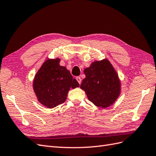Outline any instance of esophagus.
<instances>
[{
	"mask_svg": "<svg viewBox=\"0 0 156 156\" xmlns=\"http://www.w3.org/2000/svg\"><path fill=\"white\" fill-rule=\"evenodd\" d=\"M76 79H77V82L79 83V84H81V77H77Z\"/></svg>",
	"mask_w": 156,
	"mask_h": 156,
	"instance_id": "1",
	"label": "esophagus"
}]
</instances>
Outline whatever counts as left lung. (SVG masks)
<instances>
[{
    "label": "left lung",
    "instance_id": "obj_1",
    "mask_svg": "<svg viewBox=\"0 0 156 156\" xmlns=\"http://www.w3.org/2000/svg\"><path fill=\"white\" fill-rule=\"evenodd\" d=\"M85 75L81 88L89 101L102 108L111 106L121 93V81L110 61L96 60L84 69Z\"/></svg>",
    "mask_w": 156,
    "mask_h": 156
}]
</instances>
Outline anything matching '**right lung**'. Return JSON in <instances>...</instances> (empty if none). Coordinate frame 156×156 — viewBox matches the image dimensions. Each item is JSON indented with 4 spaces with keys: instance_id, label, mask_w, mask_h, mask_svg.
<instances>
[{
    "instance_id": "1",
    "label": "right lung",
    "mask_w": 156,
    "mask_h": 156,
    "mask_svg": "<svg viewBox=\"0 0 156 156\" xmlns=\"http://www.w3.org/2000/svg\"><path fill=\"white\" fill-rule=\"evenodd\" d=\"M60 61L59 58L47 59L33 79V90L37 101L49 108L66 100L71 88L79 87L69 71L60 65Z\"/></svg>"
}]
</instances>
